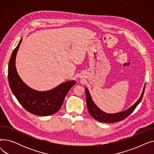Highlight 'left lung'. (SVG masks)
<instances>
[{"mask_svg": "<svg viewBox=\"0 0 154 154\" xmlns=\"http://www.w3.org/2000/svg\"><path fill=\"white\" fill-rule=\"evenodd\" d=\"M145 84L144 85L142 93V95L139 99L134 103L132 107L128 108L127 110L116 113V114H107V113L102 111L99 107H97L96 105L94 103L91 96L90 95L89 92H88L87 88L85 87V94H86V102L87 106L88 109V111L89 114L93 117L95 120L101 122H106V123H114L117 122L119 121H121L125 118H127L131 113L135 110V109L138 106V104L140 102L142 99L143 95L145 91Z\"/></svg>", "mask_w": 154, "mask_h": 154, "instance_id": "1", "label": "left lung"}]
</instances>
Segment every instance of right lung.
<instances>
[{"label":"right lung","mask_w":154,"mask_h":154,"mask_svg":"<svg viewBox=\"0 0 154 154\" xmlns=\"http://www.w3.org/2000/svg\"><path fill=\"white\" fill-rule=\"evenodd\" d=\"M22 39L12 52L8 67V80L11 89L16 99L27 111L32 114L47 116L54 114L61 108L64 99L75 80L61 84L53 89L39 92L26 85L19 76L15 68V57Z\"/></svg>","instance_id":"1"}]
</instances>
